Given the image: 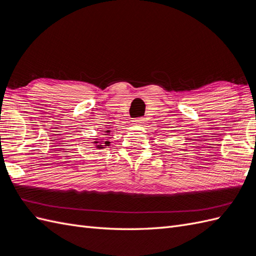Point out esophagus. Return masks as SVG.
I'll use <instances>...</instances> for the list:
<instances>
[{
    "instance_id": "obj_1",
    "label": "esophagus",
    "mask_w": 256,
    "mask_h": 256,
    "mask_svg": "<svg viewBox=\"0 0 256 256\" xmlns=\"http://www.w3.org/2000/svg\"><path fill=\"white\" fill-rule=\"evenodd\" d=\"M132 123L134 125H143L145 123V120L143 118H138L132 120Z\"/></svg>"
}]
</instances>
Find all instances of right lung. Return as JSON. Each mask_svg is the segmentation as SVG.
<instances>
[{
  "label": "right lung",
  "instance_id": "add662e5",
  "mask_svg": "<svg viewBox=\"0 0 256 256\" xmlns=\"http://www.w3.org/2000/svg\"><path fill=\"white\" fill-rule=\"evenodd\" d=\"M104 132V134L103 135H110V133H111V130H106V131H103ZM101 140H99V138H94V142H91L92 144L94 145V148H96V150H102V148H106V146H110V144H111V142L108 140H104V138H100Z\"/></svg>",
  "mask_w": 256,
  "mask_h": 256
}]
</instances>
